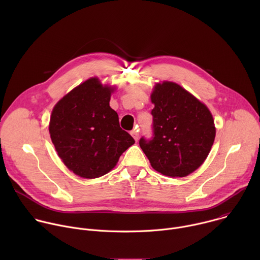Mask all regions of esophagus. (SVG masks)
Segmentation results:
<instances>
[{
  "label": "esophagus",
  "mask_w": 260,
  "mask_h": 260,
  "mask_svg": "<svg viewBox=\"0 0 260 260\" xmlns=\"http://www.w3.org/2000/svg\"><path fill=\"white\" fill-rule=\"evenodd\" d=\"M131 135L134 137V139H135L136 141H138V140H139V133H138V131L133 129V131L131 132Z\"/></svg>",
  "instance_id": "obj_1"
}]
</instances>
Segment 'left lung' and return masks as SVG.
I'll list each match as a JSON object with an SVG mask.
<instances>
[{"mask_svg": "<svg viewBox=\"0 0 260 260\" xmlns=\"http://www.w3.org/2000/svg\"><path fill=\"white\" fill-rule=\"evenodd\" d=\"M153 137L139 141L151 167L168 177H185L200 168L212 148L216 128L205 104L174 82L154 86Z\"/></svg>", "mask_w": 260, "mask_h": 260, "instance_id": "obj_1", "label": "left lung"}]
</instances>
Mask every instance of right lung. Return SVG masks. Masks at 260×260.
Wrapping results in <instances>:
<instances>
[{"mask_svg": "<svg viewBox=\"0 0 260 260\" xmlns=\"http://www.w3.org/2000/svg\"><path fill=\"white\" fill-rule=\"evenodd\" d=\"M114 88L90 78L54 106L49 134L66 167L82 178L93 179L112 170L135 140L119 125L110 107Z\"/></svg>", "mask_w": 260, "mask_h": 260, "instance_id": "1", "label": "right lung"}]
</instances>
